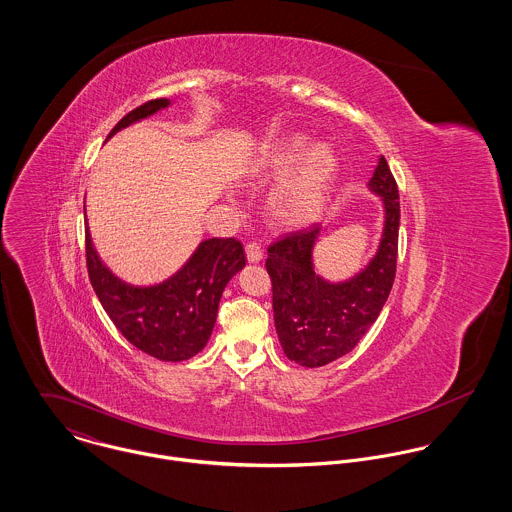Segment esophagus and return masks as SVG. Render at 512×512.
<instances>
[{"instance_id":"esophagus-1","label":"esophagus","mask_w":512,"mask_h":512,"mask_svg":"<svg viewBox=\"0 0 512 512\" xmlns=\"http://www.w3.org/2000/svg\"><path fill=\"white\" fill-rule=\"evenodd\" d=\"M262 258H264V252L258 244H248L246 246V260L250 264H258V262H262Z\"/></svg>"}]
</instances>
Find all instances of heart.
Masks as SVG:
<instances>
[{
  "label": "heart",
  "mask_w": 512,
  "mask_h": 512,
  "mask_svg": "<svg viewBox=\"0 0 512 512\" xmlns=\"http://www.w3.org/2000/svg\"><path fill=\"white\" fill-rule=\"evenodd\" d=\"M305 148L307 140L293 136L264 151L252 165L254 177L272 179L298 163L276 185L270 199L274 217L288 226H303L321 215L337 175V155L331 147L317 144L307 152Z\"/></svg>",
  "instance_id": "1"
}]
</instances>
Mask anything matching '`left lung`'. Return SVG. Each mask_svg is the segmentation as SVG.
I'll list each match as a JSON object with an SVG mask.
<instances>
[{
  "label": "left lung",
  "mask_w": 512,
  "mask_h": 512,
  "mask_svg": "<svg viewBox=\"0 0 512 512\" xmlns=\"http://www.w3.org/2000/svg\"><path fill=\"white\" fill-rule=\"evenodd\" d=\"M382 201V232L374 256L347 280H327L313 264L323 228L313 224L268 248L276 331L286 357L297 365H329L351 353L380 315L396 276L400 201L386 159L368 181Z\"/></svg>",
  "instance_id": "1"
}]
</instances>
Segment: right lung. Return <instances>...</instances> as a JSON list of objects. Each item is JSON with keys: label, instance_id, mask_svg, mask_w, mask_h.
<instances>
[{"label": "right lung", "instance_id": "obj_1", "mask_svg": "<svg viewBox=\"0 0 512 512\" xmlns=\"http://www.w3.org/2000/svg\"><path fill=\"white\" fill-rule=\"evenodd\" d=\"M167 106L169 98H157L132 110L106 142ZM86 266L90 284L118 331L149 357L179 363L205 349L217 321L220 295L246 266V256L234 238H207L171 278L153 286H134L102 262L86 222Z\"/></svg>", "mask_w": 512, "mask_h": 512}]
</instances>
